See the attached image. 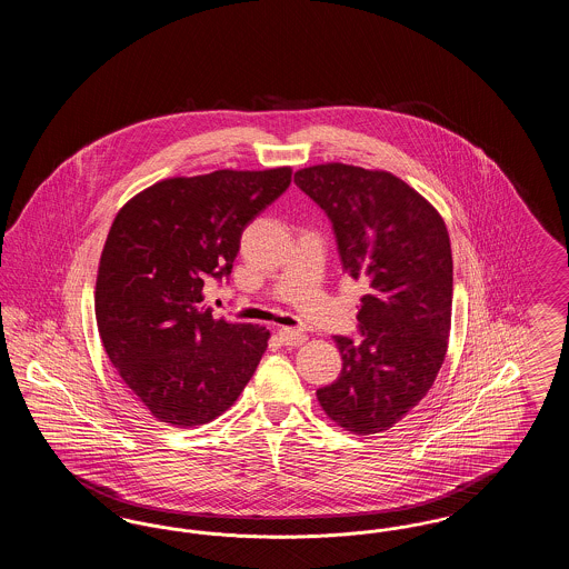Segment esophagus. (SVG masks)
Returning a JSON list of instances; mask_svg holds the SVG:
<instances>
[{"label": "esophagus", "mask_w": 569, "mask_h": 569, "mask_svg": "<svg viewBox=\"0 0 569 569\" xmlns=\"http://www.w3.org/2000/svg\"><path fill=\"white\" fill-rule=\"evenodd\" d=\"M279 339L283 341V346H292V348H297V346H302L305 341H307V335L302 332V330H295V328H279Z\"/></svg>", "instance_id": "obj_1"}]
</instances>
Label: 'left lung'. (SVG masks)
<instances>
[{"instance_id": "1", "label": "left lung", "mask_w": 569, "mask_h": 569, "mask_svg": "<svg viewBox=\"0 0 569 569\" xmlns=\"http://www.w3.org/2000/svg\"><path fill=\"white\" fill-rule=\"evenodd\" d=\"M295 183L332 223L343 271L362 279L358 335H337L343 369L318 401L346 431L395 427L429 392L452 316V249L443 219L390 172L348 163L298 170Z\"/></svg>"}]
</instances>
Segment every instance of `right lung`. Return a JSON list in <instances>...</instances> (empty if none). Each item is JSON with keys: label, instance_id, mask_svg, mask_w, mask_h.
Here are the masks:
<instances>
[{"label": "right lung", "instance_id": "add662e5", "mask_svg": "<svg viewBox=\"0 0 569 569\" xmlns=\"http://www.w3.org/2000/svg\"><path fill=\"white\" fill-rule=\"evenodd\" d=\"M290 181V168L166 179L114 217L98 269L96 320L112 367L158 420L204 425L253 376L267 328L217 320L207 292L230 277L247 223Z\"/></svg>", "mask_w": 569, "mask_h": 569}]
</instances>
